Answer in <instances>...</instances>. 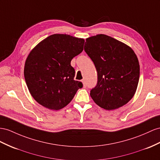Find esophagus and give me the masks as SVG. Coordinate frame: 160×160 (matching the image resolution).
I'll return each mask as SVG.
<instances>
[{"label":"esophagus","instance_id":"esophagus-1","mask_svg":"<svg viewBox=\"0 0 160 160\" xmlns=\"http://www.w3.org/2000/svg\"><path fill=\"white\" fill-rule=\"evenodd\" d=\"M82 84H83V87H84V88L87 87V83H86L85 80H82Z\"/></svg>","mask_w":160,"mask_h":160}]
</instances>
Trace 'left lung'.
<instances>
[{
    "label": "left lung",
    "mask_w": 160,
    "mask_h": 160,
    "mask_svg": "<svg viewBox=\"0 0 160 160\" xmlns=\"http://www.w3.org/2000/svg\"><path fill=\"white\" fill-rule=\"evenodd\" d=\"M84 51L96 68L98 81L91 91L95 103L106 110L122 107L136 92L140 65L128 45L105 34L86 39Z\"/></svg>",
    "instance_id": "left-lung-1"
}]
</instances>
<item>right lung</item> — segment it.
Segmentation results:
<instances>
[{
  "label": "right lung",
  "instance_id": "right-lung-1",
  "mask_svg": "<svg viewBox=\"0 0 160 160\" xmlns=\"http://www.w3.org/2000/svg\"><path fill=\"white\" fill-rule=\"evenodd\" d=\"M84 43L83 38L55 34L30 51L24 65V78L32 97L40 105L59 110L82 87L81 82L73 80L71 61L83 51Z\"/></svg>",
  "mask_w": 160,
  "mask_h": 160
}]
</instances>
